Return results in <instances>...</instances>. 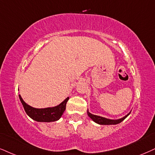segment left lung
<instances>
[{"label": "left lung", "instance_id": "obj_1", "mask_svg": "<svg viewBox=\"0 0 155 155\" xmlns=\"http://www.w3.org/2000/svg\"><path fill=\"white\" fill-rule=\"evenodd\" d=\"M131 112H129L127 115H126L124 117L119 118V119H116V120H113V119H109V118H106L104 117H101V116H96L94 115V114H91L88 110H87V115L91 119L93 120V121L95 122V123L101 124V125H115V124H118L119 123H121V121H123L130 114Z\"/></svg>", "mask_w": 155, "mask_h": 155}]
</instances>
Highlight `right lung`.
<instances>
[{"label":"right lung","mask_w":155,"mask_h":155,"mask_svg":"<svg viewBox=\"0 0 155 155\" xmlns=\"http://www.w3.org/2000/svg\"><path fill=\"white\" fill-rule=\"evenodd\" d=\"M18 96L26 114L34 121L38 122H51L60 119L66 109L67 102L69 100V97H68L57 106L45 108H36L26 104L21 95H18Z\"/></svg>","instance_id":"obj_1"}]
</instances>
